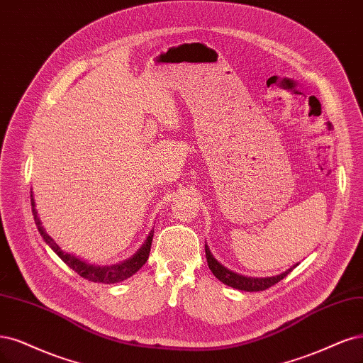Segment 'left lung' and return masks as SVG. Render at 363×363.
<instances>
[{
    "label": "left lung",
    "mask_w": 363,
    "mask_h": 363,
    "mask_svg": "<svg viewBox=\"0 0 363 363\" xmlns=\"http://www.w3.org/2000/svg\"><path fill=\"white\" fill-rule=\"evenodd\" d=\"M206 257H207V264L208 269L211 270V273L215 274V277L223 282L225 285L233 286V289L237 290H243V291H262V290H267L270 289L272 285L278 284L281 279H284L286 274H289L296 266H293L291 269H289L286 272L277 274V277H270V278H247L243 277V274L239 273H234L231 270H228L227 267H223L220 262L211 255L208 246L206 245Z\"/></svg>",
    "instance_id": "8db88e82"
}]
</instances>
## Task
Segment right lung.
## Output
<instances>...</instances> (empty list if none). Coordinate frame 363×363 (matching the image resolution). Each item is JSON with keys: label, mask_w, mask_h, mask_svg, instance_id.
<instances>
[{"label": "right lung", "mask_w": 363, "mask_h": 363, "mask_svg": "<svg viewBox=\"0 0 363 363\" xmlns=\"http://www.w3.org/2000/svg\"><path fill=\"white\" fill-rule=\"evenodd\" d=\"M31 208H33V216H34V222L37 225V230H39L40 235L43 237V240L46 242V245L52 249V251L66 262V264L77 272L79 277H82L84 279H89L91 282H102V284H116V282H121L124 279L130 278L132 274H135L138 272L148 259L150 255V247H152V242H153V233L155 230L150 231L147 240L144 242V245L138 249L132 258L120 262V264H112V266H93V264H86L85 261L77 258L72 254H67L62 251V249L55 243V240L49 235L45 228L42 227V222L39 215H37L35 210V204H34V198L31 194Z\"/></svg>", "instance_id": "obj_1"}]
</instances>
